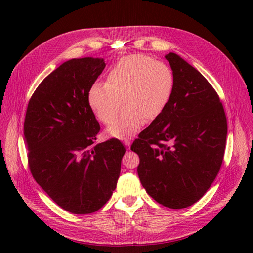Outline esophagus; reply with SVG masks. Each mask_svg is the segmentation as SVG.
Listing matches in <instances>:
<instances>
[{
  "instance_id": "1",
  "label": "esophagus",
  "mask_w": 253,
  "mask_h": 253,
  "mask_svg": "<svg viewBox=\"0 0 253 253\" xmlns=\"http://www.w3.org/2000/svg\"><path fill=\"white\" fill-rule=\"evenodd\" d=\"M124 143H125V144L126 145V147H127V149L129 148V145H131V142H129L128 140H125V141H124Z\"/></svg>"
}]
</instances>
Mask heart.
I'll use <instances>...</instances> for the list:
<instances>
[{"mask_svg":"<svg viewBox=\"0 0 253 253\" xmlns=\"http://www.w3.org/2000/svg\"><path fill=\"white\" fill-rule=\"evenodd\" d=\"M175 89L172 68L144 55H129L115 63L105 83L96 82L88 90V103L104 125L120 117L106 132L118 139H128L139 132L144 121L157 119L169 105Z\"/></svg>","mask_w":253,"mask_h":253,"instance_id":"heart-1","label":"heart"}]
</instances>
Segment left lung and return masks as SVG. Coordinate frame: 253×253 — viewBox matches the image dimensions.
Masks as SVG:
<instances>
[{
    "instance_id": "obj_1",
    "label": "left lung",
    "mask_w": 253,
    "mask_h": 253,
    "mask_svg": "<svg viewBox=\"0 0 253 253\" xmlns=\"http://www.w3.org/2000/svg\"><path fill=\"white\" fill-rule=\"evenodd\" d=\"M175 76L169 105L139 134L131 150L147 193L165 207L193 205L210 188L225 154L227 119L217 93L196 68L166 55Z\"/></svg>"
}]
</instances>
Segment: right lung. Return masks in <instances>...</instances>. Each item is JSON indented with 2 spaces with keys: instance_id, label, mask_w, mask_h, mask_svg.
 Segmentation results:
<instances>
[{
  "instance_id": "right-lung-1",
  "label": "right lung",
  "mask_w": 253,
  "mask_h": 253,
  "mask_svg": "<svg viewBox=\"0 0 253 253\" xmlns=\"http://www.w3.org/2000/svg\"><path fill=\"white\" fill-rule=\"evenodd\" d=\"M103 59L68 60L45 78L28 102L24 138L33 177L61 208L98 211L116 189L126 149L112 138L94 143L100 126L88 90Z\"/></svg>"
}]
</instances>
